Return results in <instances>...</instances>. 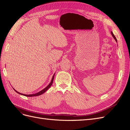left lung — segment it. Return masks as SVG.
<instances>
[{
    "label": "left lung",
    "instance_id": "left-lung-1",
    "mask_svg": "<svg viewBox=\"0 0 130 130\" xmlns=\"http://www.w3.org/2000/svg\"><path fill=\"white\" fill-rule=\"evenodd\" d=\"M111 34H112V36H113V38H115V40H116V42H117V39H116V37H115V35H113V32H112V31H111Z\"/></svg>",
    "mask_w": 130,
    "mask_h": 130
}]
</instances>
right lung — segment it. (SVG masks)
<instances>
[{"label": "right lung", "mask_w": 130, "mask_h": 130, "mask_svg": "<svg viewBox=\"0 0 130 130\" xmlns=\"http://www.w3.org/2000/svg\"><path fill=\"white\" fill-rule=\"evenodd\" d=\"M54 76H52V80H51V83L49 84V85H48L46 87H45L44 89H43V90H42L41 91H40V92H39L38 93H36V94H30V95H26V94H21V93H19V92H18L17 90H15V89H14V90L15 91V92H17V93H18V94H21V95H24V96H27V97H32V96H39V95H42V94H43V93H44L46 91L49 89L51 86V85H52V83H53V81H54Z\"/></svg>", "instance_id": "right-lung-1"}]
</instances>
